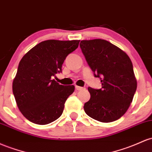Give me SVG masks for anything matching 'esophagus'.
Here are the masks:
<instances>
[{"label": "esophagus", "instance_id": "1", "mask_svg": "<svg viewBox=\"0 0 152 152\" xmlns=\"http://www.w3.org/2000/svg\"><path fill=\"white\" fill-rule=\"evenodd\" d=\"M84 88L83 87H81V86H76V89L78 90V91H81V90H83Z\"/></svg>", "mask_w": 152, "mask_h": 152}]
</instances>
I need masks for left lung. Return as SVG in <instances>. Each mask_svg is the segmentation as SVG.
<instances>
[{"label":"left lung","mask_w":152,"mask_h":152,"mask_svg":"<svg viewBox=\"0 0 152 152\" xmlns=\"http://www.w3.org/2000/svg\"><path fill=\"white\" fill-rule=\"evenodd\" d=\"M80 48L102 88L89 87L91 97L85 113L96 121L110 123L121 118L132 102L137 88L133 64L128 56L110 42L101 39L81 40Z\"/></svg>","instance_id":"obj_1"}]
</instances>
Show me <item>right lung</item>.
Wrapping results in <instances>:
<instances>
[{"label":"right lung","mask_w":152,"mask_h":152,"mask_svg":"<svg viewBox=\"0 0 152 152\" xmlns=\"http://www.w3.org/2000/svg\"><path fill=\"white\" fill-rule=\"evenodd\" d=\"M80 40L48 39L31 48L20 61L13 81V93L21 114L38 125L50 123L62 115L73 85L63 86L53 79L66 56Z\"/></svg>","instance_id":"right-lung-1"}]
</instances>
